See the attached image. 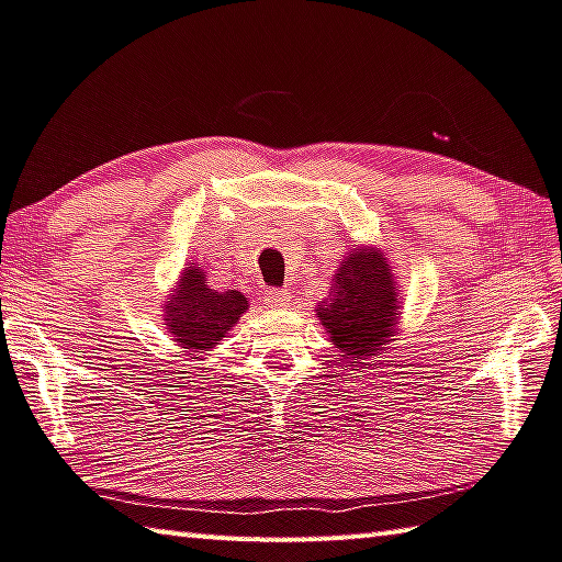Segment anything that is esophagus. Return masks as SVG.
Here are the masks:
<instances>
[{"label": "esophagus", "instance_id": "34e87169", "mask_svg": "<svg viewBox=\"0 0 562 562\" xmlns=\"http://www.w3.org/2000/svg\"><path fill=\"white\" fill-rule=\"evenodd\" d=\"M265 302L270 304V307H288L290 304V292L288 290H280V288H272V290H265Z\"/></svg>", "mask_w": 562, "mask_h": 562}]
</instances>
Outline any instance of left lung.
I'll return each instance as SVG.
<instances>
[{
    "label": "left lung",
    "mask_w": 562,
    "mask_h": 562,
    "mask_svg": "<svg viewBox=\"0 0 562 562\" xmlns=\"http://www.w3.org/2000/svg\"><path fill=\"white\" fill-rule=\"evenodd\" d=\"M397 300L401 292L383 252L363 246L346 252L329 297L316 304V314L344 359L361 363L393 341L401 310Z\"/></svg>",
    "instance_id": "1"
}]
</instances>
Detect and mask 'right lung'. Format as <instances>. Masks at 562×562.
I'll return each mask as SVG.
<instances>
[{"label":"right lung","mask_w":562,"mask_h":562,"mask_svg":"<svg viewBox=\"0 0 562 562\" xmlns=\"http://www.w3.org/2000/svg\"><path fill=\"white\" fill-rule=\"evenodd\" d=\"M246 310V294L238 290H211L206 274L189 262L165 304V322L181 349L203 353L213 349L231 331V326H236Z\"/></svg>","instance_id":"obj_1"}]
</instances>
